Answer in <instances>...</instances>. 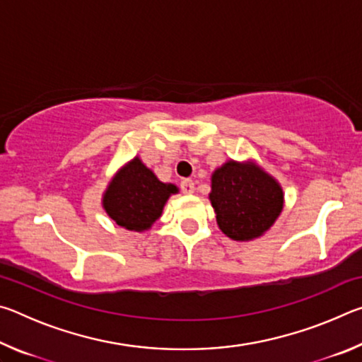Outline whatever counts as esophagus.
<instances>
[{
	"label": "esophagus",
	"instance_id": "esophagus-1",
	"mask_svg": "<svg viewBox=\"0 0 362 362\" xmlns=\"http://www.w3.org/2000/svg\"><path fill=\"white\" fill-rule=\"evenodd\" d=\"M180 189H182V193L192 194V193L194 192V183H193V180H192V179H183V180L180 182Z\"/></svg>",
	"mask_w": 362,
	"mask_h": 362
}]
</instances>
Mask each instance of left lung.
Returning <instances> with one entry per match:
<instances>
[{"label":"left lung","instance_id":"obj_1","mask_svg":"<svg viewBox=\"0 0 362 362\" xmlns=\"http://www.w3.org/2000/svg\"><path fill=\"white\" fill-rule=\"evenodd\" d=\"M217 223L236 241L263 235L283 211V189L254 164L228 161L212 175L209 194Z\"/></svg>","mask_w":362,"mask_h":362}]
</instances>
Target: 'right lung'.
<instances>
[{"label": "right lung", "mask_w": 362, "mask_h": 362, "mask_svg": "<svg viewBox=\"0 0 362 362\" xmlns=\"http://www.w3.org/2000/svg\"><path fill=\"white\" fill-rule=\"evenodd\" d=\"M175 192L174 185L159 182L136 158L110 183L103 207L122 228L142 231L156 222L169 194Z\"/></svg>", "instance_id": "right-lung-1"}]
</instances>
